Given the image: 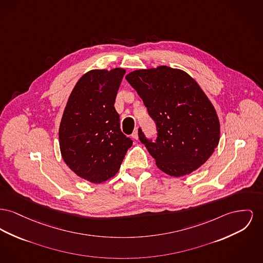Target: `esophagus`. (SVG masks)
Instances as JSON below:
<instances>
[{
    "label": "esophagus",
    "mask_w": 263,
    "mask_h": 263,
    "mask_svg": "<svg viewBox=\"0 0 263 263\" xmlns=\"http://www.w3.org/2000/svg\"><path fill=\"white\" fill-rule=\"evenodd\" d=\"M132 138L135 140L138 139V128H135V130L133 131V133H132Z\"/></svg>",
    "instance_id": "obj_1"
}]
</instances>
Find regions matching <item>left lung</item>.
<instances>
[{"mask_svg":"<svg viewBox=\"0 0 263 263\" xmlns=\"http://www.w3.org/2000/svg\"><path fill=\"white\" fill-rule=\"evenodd\" d=\"M125 78L157 124L156 142L146 139L141 129L138 134L157 167L177 178L198 170L220 136L216 109L198 82L184 70L166 65L137 69Z\"/></svg>","mask_w":263,"mask_h":263,"instance_id":"1","label":"left lung"}]
</instances>
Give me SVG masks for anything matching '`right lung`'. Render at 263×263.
Returning <instances> with one entry per match:
<instances>
[{
	"label": "right lung",
	"instance_id": "right-lung-1",
	"mask_svg": "<svg viewBox=\"0 0 263 263\" xmlns=\"http://www.w3.org/2000/svg\"><path fill=\"white\" fill-rule=\"evenodd\" d=\"M125 72L121 67L87 71L78 79L62 114V159L77 176L93 184L113 178L132 146L114 107Z\"/></svg>",
	"mask_w": 263,
	"mask_h": 263
}]
</instances>
